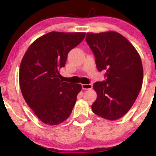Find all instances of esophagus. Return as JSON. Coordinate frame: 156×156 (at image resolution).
Here are the masks:
<instances>
[{
  "label": "esophagus",
  "mask_w": 156,
  "mask_h": 156,
  "mask_svg": "<svg viewBox=\"0 0 156 156\" xmlns=\"http://www.w3.org/2000/svg\"><path fill=\"white\" fill-rule=\"evenodd\" d=\"M82 88L85 90H90L92 89V85L91 84H82Z\"/></svg>",
  "instance_id": "obj_1"
}]
</instances>
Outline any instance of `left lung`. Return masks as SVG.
<instances>
[{"label": "left lung", "mask_w": 156, "mask_h": 156, "mask_svg": "<svg viewBox=\"0 0 156 156\" xmlns=\"http://www.w3.org/2000/svg\"><path fill=\"white\" fill-rule=\"evenodd\" d=\"M86 41L96 58L100 72L106 71V81L93 87L97 99L91 106L97 115L115 120L127 113L135 102L143 80L140 56L130 42L116 31L87 33Z\"/></svg>", "instance_id": "8db88e82"}]
</instances>
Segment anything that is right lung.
I'll return each instance as SVG.
<instances>
[{"label":"right lung","instance_id":"obj_1","mask_svg":"<svg viewBox=\"0 0 156 156\" xmlns=\"http://www.w3.org/2000/svg\"><path fill=\"white\" fill-rule=\"evenodd\" d=\"M85 32L51 31L29 47L20 62L21 92L39 120L56 125L69 117L81 91L80 84L60 80L59 69L65 66L70 50L81 43Z\"/></svg>","mask_w":156,"mask_h":156}]
</instances>
